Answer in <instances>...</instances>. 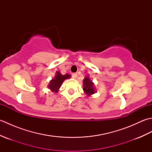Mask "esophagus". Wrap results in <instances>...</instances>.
<instances>
[{"mask_svg": "<svg viewBox=\"0 0 152 152\" xmlns=\"http://www.w3.org/2000/svg\"><path fill=\"white\" fill-rule=\"evenodd\" d=\"M77 76H78V74H77L76 73H72V77L73 78H76Z\"/></svg>", "mask_w": 152, "mask_h": 152, "instance_id": "esophagus-1", "label": "esophagus"}]
</instances>
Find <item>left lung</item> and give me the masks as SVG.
<instances>
[{"mask_svg": "<svg viewBox=\"0 0 152 152\" xmlns=\"http://www.w3.org/2000/svg\"><path fill=\"white\" fill-rule=\"evenodd\" d=\"M83 90L84 91L85 94L89 96L94 94L96 92V89L94 83L92 82V80L89 78V76H87L83 80Z\"/></svg>", "mask_w": 152, "mask_h": 152, "instance_id": "8db88e82", "label": "left lung"}]
</instances>
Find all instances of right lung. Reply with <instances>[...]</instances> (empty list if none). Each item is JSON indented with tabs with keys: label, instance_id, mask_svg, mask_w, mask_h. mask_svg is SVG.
Segmentation results:
<instances>
[{
	"label": "right lung",
	"instance_id": "right-lung-1",
	"mask_svg": "<svg viewBox=\"0 0 152 152\" xmlns=\"http://www.w3.org/2000/svg\"><path fill=\"white\" fill-rule=\"evenodd\" d=\"M69 78H70V74H66L63 75V74H61L59 71H57L56 76H55L54 78L50 80L49 84L48 86V88L50 89L51 92L57 93L61 85H62L63 82L64 80L69 79Z\"/></svg>",
	"mask_w": 152,
	"mask_h": 152
}]
</instances>
